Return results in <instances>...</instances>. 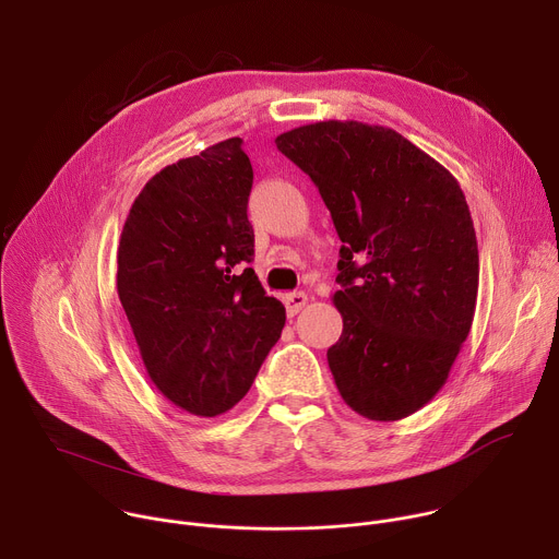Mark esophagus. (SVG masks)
<instances>
[{
    "instance_id": "obj_1",
    "label": "esophagus",
    "mask_w": 559,
    "mask_h": 559,
    "mask_svg": "<svg viewBox=\"0 0 559 559\" xmlns=\"http://www.w3.org/2000/svg\"><path fill=\"white\" fill-rule=\"evenodd\" d=\"M283 302L287 307V316H296L305 305H307V294L305 292H292L283 296Z\"/></svg>"
}]
</instances>
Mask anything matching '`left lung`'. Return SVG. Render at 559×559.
<instances>
[{"instance_id":"8db88e82","label":"left lung","mask_w":559,"mask_h":559,"mask_svg":"<svg viewBox=\"0 0 559 559\" xmlns=\"http://www.w3.org/2000/svg\"><path fill=\"white\" fill-rule=\"evenodd\" d=\"M276 147L321 192L343 241L328 362L343 401L401 420L442 389L468 336L480 257L455 177L384 126L318 121Z\"/></svg>"}]
</instances>
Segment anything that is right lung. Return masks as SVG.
Segmentation results:
<instances>
[{
	"label": "right lung",
	"mask_w": 559,
	"mask_h": 559,
	"mask_svg": "<svg viewBox=\"0 0 559 559\" xmlns=\"http://www.w3.org/2000/svg\"><path fill=\"white\" fill-rule=\"evenodd\" d=\"M252 164L238 136L156 173L117 250V292L141 360L170 403L201 418L250 391L285 307L254 274Z\"/></svg>",
	"instance_id": "obj_1"
}]
</instances>
